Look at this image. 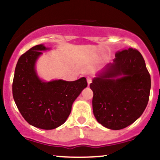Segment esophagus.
Returning <instances> with one entry per match:
<instances>
[{
	"label": "esophagus",
	"instance_id": "obj_1",
	"mask_svg": "<svg viewBox=\"0 0 160 160\" xmlns=\"http://www.w3.org/2000/svg\"><path fill=\"white\" fill-rule=\"evenodd\" d=\"M86 80H87V82H88V85H89V84L92 82V78H89V77H88L87 78H86Z\"/></svg>",
	"mask_w": 160,
	"mask_h": 160
}]
</instances>
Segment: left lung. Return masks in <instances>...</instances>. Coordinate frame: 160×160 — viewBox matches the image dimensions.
Returning <instances> with one entry per match:
<instances>
[{"label":"left lung","instance_id":"left-lung-1","mask_svg":"<svg viewBox=\"0 0 160 160\" xmlns=\"http://www.w3.org/2000/svg\"><path fill=\"white\" fill-rule=\"evenodd\" d=\"M113 63L92 80L93 113L97 121L113 130L124 128L141 117L149 101L150 75L137 49L118 51Z\"/></svg>","mask_w":160,"mask_h":160}]
</instances>
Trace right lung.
<instances>
[{"label": "right lung", "mask_w": 160, "mask_h": 160, "mask_svg": "<svg viewBox=\"0 0 160 160\" xmlns=\"http://www.w3.org/2000/svg\"><path fill=\"white\" fill-rule=\"evenodd\" d=\"M49 49L37 45L20 56L16 64L12 95L18 109L25 120L34 127L53 129L65 122L74 103L87 86L85 78L75 81L40 80L35 69L41 51Z\"/></svg>", "instance_id": "obj_1"}]
</instances>
